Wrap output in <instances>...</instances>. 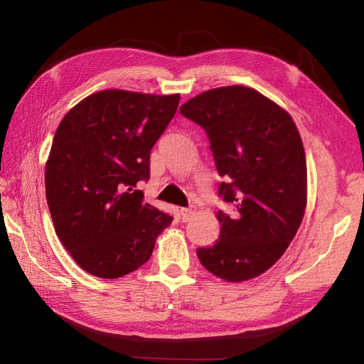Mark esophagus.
Returning <instances> with one entry per match:
<instances>
[{
    "label": "esophagus",
    "mask_w": 364,
    "mask_h": 364,
    "mask_svg": "<svg viewBox=\"0 0 364 364\" xmlns=\"http://www.w3.org/2000/svg\"><path fill=\"white\" fill-rule=\"evenodd\" d=\"M193 215H194V211H193V209H190V208H182V209H181V218H182V222H183V223L190 222Z\"/></svg>",
    "instance_id": "esophagus-1"
}]
</instances>
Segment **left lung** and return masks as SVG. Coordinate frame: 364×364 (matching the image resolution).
<instances>
[{
	"label": "left lung",
	"instance_id": "8db88e82",
	"mask_svg": "<svg viewBox=\"0 0 364 364\" xmlns=\"http://www.w3.org/2000/svg\"><path fill=\"white\" fill-rule=\"evenodd\" d=\"M181 114L208 134L225 182L218 194L235 214L218 211V241L197 249L202 266L228 282L259 277L290 246L306 208V161L291 115L247 86L205 91Z\"/></svg>",
	"mask_w": 364,
	"mask_h": 364
}]
</instances>
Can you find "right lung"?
<instances>
[{
    "mask_svg": "<svg viewBox=\"0 0 364 364\" xmlns=\"http://www.w3.org/2000/svg\"><path fill=\"white\" fill-rule=\"evenodd\" d=\"M181 95L105 90L65 115L46 164L54 230L79 266L117 279L147 262L173 217L142 202L150 151Z\"/></svg>",
    "mask_w": 364,
    "mask_h": 364,
    "instance_id": "obj_1",
    "label": "right lung"
}]
</instances>
